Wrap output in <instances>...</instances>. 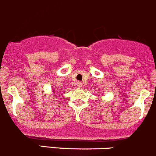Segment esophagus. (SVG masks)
Here are the masks:
<instances>
[{
	"mask_svg": "<svg viewBox=\"0 0 156 156\" xmlns=\"http://www.w3.org/2000/svg\"><path fill=\"white\" fill-rule=\"evenodd\" d=\"M76 85H77V86H78L79 88H81L82 86H83V83H80V82H78L77 84H76Z\"/></svg>",
	"mask_w": 156,
	"mask_h": 156,
	"instance_id": "esophagus-1",
	"label": "esophagus"
}]
</instances>
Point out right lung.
I'll return each instance as SVG.
<instances>
[{
  "mask_svg": "<svg viewBox=\"0 0 156 156\" xmlns=\"http://www.w3.org/2000/svg\"><path fill=\"white\" fill-rule=\"evenodd\" d=\"M52 92H55V90H53V89H52Z\"/></svg>",
  "mask_w": 156,
  "mask_h": 156,
  "instance_id": "add662e5",
  "label": "right lung"
}]
</instances>
